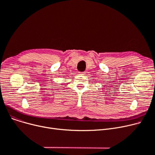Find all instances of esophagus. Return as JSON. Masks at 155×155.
I'll use <instances>...</instances> for the list:
<instances>
[{
  "mask_svg": "<svg viewBox=\"0 0 155 155\" xmlns=\"http://www.w3.org/2000/svg\"><path fill=\"white\" fill-rule=\"evenodd\" d=\"M86 73L85 71H82V72H79V74L80 75H85Z\"/></svg>",
  "mask_w": 155,
  "mask_h": 155,
  "instance_id": "34e87169",
  "label": "esophagus"
}]
</instances>
